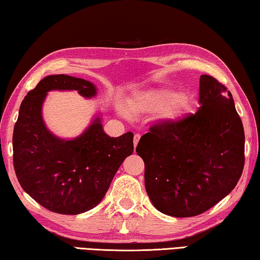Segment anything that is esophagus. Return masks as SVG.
Instances as JSON below:
<instances>
[{
    "mask_svg": "<svg viewBox=\"0 0 260 260\" xmlns=\"http://www.w3.org/2000/svg\"><path fill=\"white\" fill-rule=\"evenodd\" d=\"M140 139H141V135H140L139 133L134 135V141H133V142H134V148H135L136 146H138V143H139Z\"/></svg>",
    "mask_w": 260,
    "mask_h": 260,
    "instance_id": "obj_1",
    "label": "esophagus"
}]
</instances>
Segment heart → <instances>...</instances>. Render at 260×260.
<instances>
[{"instance_id":"b5f03b06","label":"heart","mask_w":260,"mask_h":260,"mask_svg":"<svg viewBox=\"0 0 260 260\" xmlns=\"http://www.w3.org/2000/svg\"><path fill=\"white\" fill-rule=\"evenodd\" d=\"M133 114L157 113L164 121H177L189 109V99L171 88H148L135 93L128 100ZM124 112V111H122Z\"/></svg>"}]
</instances>
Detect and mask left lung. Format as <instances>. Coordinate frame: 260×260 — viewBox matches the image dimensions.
Returning <instances> with one entry per match:
<instances>
[{"instance_id":"obj_1","label":"left lung","mask_w":260,"mask_h":260,"mask_svg":"<svg viewBox=\"0 0 260 260\" xmlns=\"http://www.w3.org/2000/svg\"><path fill=\"white\" fill-rule=\"evenodd\" d=\"M201 107L173 122L150 127L136 152L153 206L175 218L195 217L226 197L244 167V129L230 90L200 79Z\"/></svg>"}]
</instances>
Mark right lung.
Here are the masks:
<instances>
[{
    "mask_svg": "<svg viewBox=\"0 0 260 260\" xmlns=\"http://www.w3.org/2000/svg\"><path fill=\"white\" fill-rule=\"evenodd\" d=\"M50 90H78L87 99L96 95L94 83L65 74L48 76L29 90L12 136L15 172L21 188L43 208L79 214L103 200L122 161L133 153L134 135L127 132L111 138L96 117L78 138H57L42 119V104Z\"/></svg>",
    "mask_w": 260,
    "mask_h": 260,
    "instance_id": "obj_1",
    "label": "right lung"
}]
</instances>
